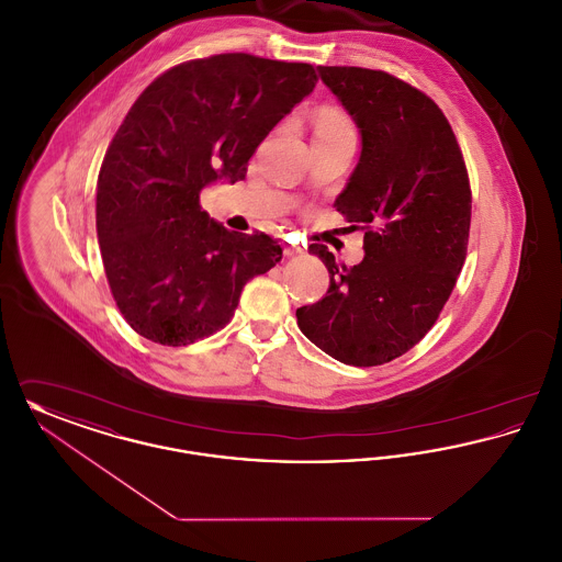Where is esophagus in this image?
I'll use <instances>...</instances> for the list:
<instances>
[{
	"mask_svg": "<svg viewBox=\"0 0 562 562\" xmlns=\"http://www.w3.org/2000/svg\"><path fill=\"white\" fill-rule=\"evenodd\" d=\"M299 252H303V248H301V246L284 244V255H286V257H293V255H299Z\"/></svg>",
	"mask_w": 562,
	"mask_h": 562,
	"instance_id": "obj_1",
	"label": "esophagus"
}]
</instances>
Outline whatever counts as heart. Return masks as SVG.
Returning a JSON list of instances; mask_svg holds the SVG:
<instances>
[{
	"label": "heart",
	"mask_w": 562,
	"mask_h": 562,
	"mask_svg": "<svg viewBox=\"0 0 562 562\" xmlns=\"http://www.w3.org/2000/svg\"><path fill=\"white\" fill-rule=\"evenodd\" d=\"M316 133H351L356 134L353 122L349 120L348 113L337 108H324L318 113Z\"/></svg>",
	"instance_id": "b5f03b06"
}]
</instances>
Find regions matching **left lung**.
Masks as SVG:
<instances>
[{
	"mask_svg": "<svg viewBox=\"0 0 562 562\" xmlns=\"http://www.w3.org/2000/svg\"><path fill=\"white\" fill-rule=\"evenodd\" d=\"M321 76L362 134L335 206L364 232V259L346 268L312 244L330 284L296 310V324L335 360L379 367L417 346L453 293L470 238V177L447 115L419 88L362 67H321Z\"/></svg>",
	"mask_w": 562,
	"mask_h": 562,
	"instance_id": "obj_1",
	"label": "left lung"
}]
</instances>
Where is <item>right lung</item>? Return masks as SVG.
Returning <instances> with one entry per match:
<instances>
[{
  "label": "right lung",
  "mask_w": 562,
  "mask_h": 562,
  "mask_svg": "<svg viewBox=\"0 0 562 562\" xmlns=\"http://www.w3.org/2000/svg\"><path fill=\"white\" fill-rule=\"evenodd\" d=\"M318 76L310 63L213 54L175 65L134 101L97 181V236L124 321L181 348L232 321L244 284L282 259L263 232H229L200 206L232 183Z\"/></svg>",
  "instance_id": "1"
}]
</instances>
